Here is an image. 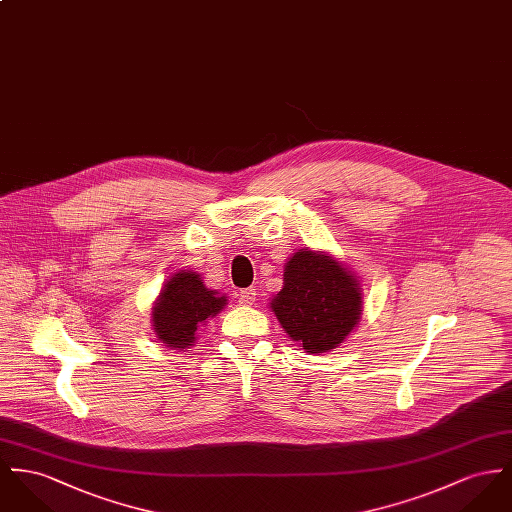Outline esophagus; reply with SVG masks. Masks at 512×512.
<instances>
[{
	"label": "esophagus",
	"mask_w": 512,
	"mask_h": 512,
	"mask_svg": "<svg viewBox=\"0 0 512 512\" xmlns=\"http://www.w3.org/2000/svg\"><path fill=\"white\" fill-rule=\"evenodd\" d=\"M255 298H257L255 288H245V290L239 292V304H241V306H253V304H255Z\"/></svg>",
	"instance_id": "obj_1"
}]
</instances>
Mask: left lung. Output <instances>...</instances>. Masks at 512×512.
<instances>
[{
    "instance_id": "8db88e82",
    "label": "left lung",
    "mask_w": 512,
    "mask_h": 512,
    "mask_svg": "<svg viewBox=\"0 0 512 512\" xmlns=\"http://www.w3.org/2000/svg\"><path fill=\"white\" fill-rule=\"evenodd\" d=\"M269 306L284 333L306 353H329L358 325L362 288L345 263L304 247L284 263L282 288Z\"/></svg>"
}]
</instances>
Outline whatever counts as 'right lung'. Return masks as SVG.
<instances>
[{
  "instance_id": "right-lung-1",
  "label": "right lung",
  "mask_w": 512,
  "mask_h": 512,
  "mask_svg": "<svg viewBox=\"0 0 512 512\" xmlns=\"http://www.w3.org/2000/svg\"><path fill=\"white\" fill-rule=\"evenodd\" d=\"M228 296L208 288L195 271H177L165 280L152 306V327L167 349L185 351L197 341L198 327L220 314Z\"/></svg>"
}]
</instances>
